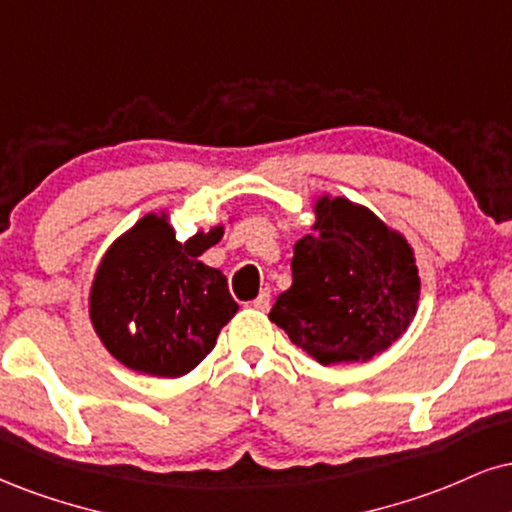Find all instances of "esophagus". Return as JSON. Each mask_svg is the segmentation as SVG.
<instances>
[{
	"instance_id": "obj_1",
	"label": "esophagus",
	"mask_w": 512,
	"mask_h": 512,
	"mask_svg": "<svg viewBox=\"0 0 512 512\" xmlns=\"http://www.w3.org/2000/svg\"><path fill=\"white\" fill-rule=\"evenodd\" d=\"M269 303H272V293H269V288H264V291L257 295L255 300H252V307H255V310H260V312H267L269 310Z\"/></svg>"
}]
</instances>
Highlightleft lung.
<instances>
[{"mask_svg": "<svg viewBox=\"0 0 512 512\" xmlns=\"http://www.w3.org/2000/svg\"><path fill=\"white\" fill-rule=\"evenodd\" d=\"M312 233L295 243L293 283L269 319L322 365L384 353L405 334L420 300L412 248L346 197H319Z\"/></svg>", "mask_w": 512, "mask_h": 512, "instance_id": "left-lung-1", "label": "left lung"}]
</instances>
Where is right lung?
Listing matches in <instances>:
<instances>
[{
	"mask_svg": "<svg viewBox=\"0 0 512 512\" xmlns=\"http://www.w3.org/2000/svg\"><path fill=\"white\" fill-rule=\"evenodd\" d=\"M224 229L178 243L162 214H147L107 250L90 291V319L121 365L183 377L200 365L236 315L229 281L197 257Z\"/></svg>",
	"mask_w": 512,
	"mask_h": 512,
	"instance_id": "add662e5",
	"label": "right lung"
}]
</instances>
